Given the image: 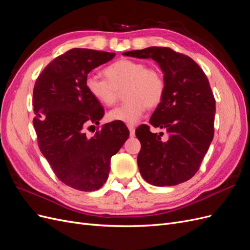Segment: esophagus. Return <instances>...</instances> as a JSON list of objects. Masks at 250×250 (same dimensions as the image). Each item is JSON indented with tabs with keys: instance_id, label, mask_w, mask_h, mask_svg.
Instances as JSON below:
<instances>
[{
	"instance_id": "obj_1",
	"label": "esophagus",
	"mask_w": 250,
	"mask_h": 250,
	"mask_svg": "<svg viewBox=\"0 0 250 250\" xmlns=\"http://www.w3.org/2000/svg\"><path fill=\"white\" fill-rule=\"evenodd\" d=\"M128 129H129V132H130V137L133 138L135 135V127L134 125H131V124H128Z\"/></svg>"
}]
</instances>
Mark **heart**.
Returning <instances> with one entry per match:
<instances>
[{
  "instance_id": "1",
  "label": "heart",
  "mask_w": 250,
  "mask_h": 250,
  "mask_svg": "<svg viewBox=\"0 0 250 250\" xmlns=\"http://www.w3.org/2000/svg\"><path fill=\"white\" fill-rule=\"evenodd\" d=\"M106 78L88 74L85 87L88 94L104 106H111L124 89L126 101L108 112V119L134 124L143 117L147 106L156 107L165 96L166 81L156 67L139 60L120 59L104 69Z\"/></svg>"
}]
</instances>
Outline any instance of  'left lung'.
Listing matches in <instances>:
<instances>
[{"mask_svg":"<svg viewBox=\"0 0 250 250\" xmlns=\"http://www.w3.org/2000/svg\"><path fill=\"white\" fill-rule=\"evenodd\" d=\"M151 58L164 72L166 92L149 123L168 133L163 140L143 124L135 130L141 142L138 166L142 177L156 187L176 186L191 179L200 168L214 138L216 101L201 67L183 53L168 47H150L123 53Z\"/></svg>","mask_w":250,"mask_h":250,"instance_id":"8db88e82","label":"left lung"}]
</instances>
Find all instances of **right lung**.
I'll use <instances>...</instances> for the list:
<instances>
[{
	"mask_svg": "<svg viewBox=\"0 0 250 250\" xmlns=\"http://www.w3.org/2000/svg\"><path fill=\"white\" fill-rule=\"evenodd\" d=\"M115 53L74 48L44 67L33 88V125L41 152L57 178L79 191L92 192L107 180L110 157L129 137L120 122L102 125L93 137L85 130L99 124L104 108L85 87L88 73Z\"/></svg>",
	"mask_w": 250,
	"mask_h": 250,
	"instance_id": "obj_1",
	"label": "right lung"
}]
</instances>
